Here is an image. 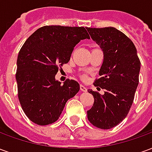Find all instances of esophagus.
<instances>
[{"label": "esophagus", "mask_w": 152, "mask_h": 152, "mask_svg": "<svg viewBox=\"0 0 152 152\" xmlns=\"http://www.w3.org/2000/svg\"><path fill=\"white\" fill-rule=\"evenodd\" d=\"M80 90L83 91V92H86V91H87L86 87L85 86H83V85H80Z\"/></svg>", "instance_id": "1"}]
</instances>
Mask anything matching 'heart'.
Instances as JSON below:
<instances>
[{
	"instance_id": "1",
	"label": "heart",
	"mask_w": 152,
	"mask_h": 152,
	"mask_svg": "<svg viewBox=\"0 0 152 152\" xmlns=\"http://www.w3.org/2000/svg\"><path fill=\"white\" fill-rule=\"evenodd\" d=\"M83 78H84V79H85V78H86V76H83Z\"/></svg>"
}]
</instances>
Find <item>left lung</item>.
Listing matches in <instances>:
<instances>
[{
  "mask_svg": "<svg viewBox=\"0 0 152 152\" xmlns=\"http://www.w3.org/2000/svg\"><path fill=\"white\" fill-rule=\"evenodd\" d=\"M90 37L103 51L99 79L94 85L104 94L88 89L94 98L87 112L91 124L102 129L116 126L127 116L139 82L141 63L133 41L116 28H88Z\"/></svg>",
  "mask_w": 152,
  "mask_h": 152,
  "instance_id": "obj_1",
  "label": "left lung"
}]
</instances>
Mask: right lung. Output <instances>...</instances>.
<instances>
[{
  "mask_svg": "<svg viewBox=\"0 0 152 152\" xmlns=\"http://www.w3.org/2000/svg\"><path fill=\"white\" fill-rule=\"evenodd\" d=\"M86 29L44 26L32 33L19 50L16 72L18 100L26 115L35 124L55 122L67 100L80 90L77 81L67 79L61 85L55 75L69 62L76 45L90 38Z\"/></svg>",
  "mask_w": 152,
  "mask_h": 152,
  "instance_id": "1",
  "label": "right lung"
}]
</instances>
